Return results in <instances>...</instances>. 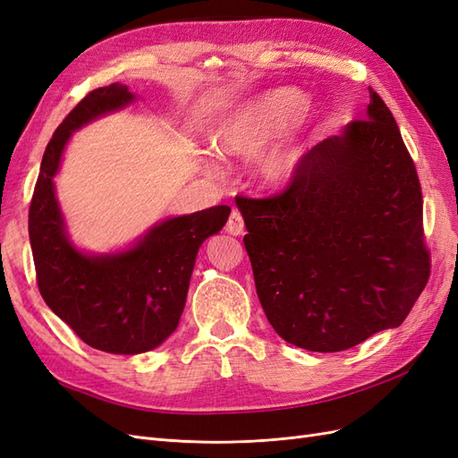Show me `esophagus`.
<instances>
[{
  "mask_svg": "<svg viewBox=\"0 0 458 458\" xmlns=\"http://www.w3.org/2000/svg\"><path fill=\"white\" fill-rule=\"evenodd\" d=\"M225 231L234 234V237L244 233V219H242V214L239 210H233L229 214V219H227V224H225Z\"/></svg>",
  "mask_w": 458,
  "mask_h": 458,
  "instance_id": "1",
  "label": "esophagus"
}]
</instances>
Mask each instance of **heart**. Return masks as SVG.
Instances as JSON below:
<instances>
[{
  "label": "heart",
  "mask_w": 458,
  "mask_h": 458,
  "mask_svg": "<svg viewBox=\"0 0 458 458\" xmlns=\"http://www.w3.org/2000/svg\"><path fill=\"white\" fill-rule=\"evenodd\" d=\"M310 99L294 88H281L263 93L248 101L221 123L216 143L224 155L250 157L256 155L275 137H279L303 116ZM301 157L298 145L276 148L263 160L261 175L269 183H279L294 172Z\"/></svg>",
  "instance_id": "heart-1"
}]
</instances>
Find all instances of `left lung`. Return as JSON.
<instances>
[{"instance_id":"left-lung-1","label":"left lung","mask_w":458,"mask_h":458,"mask_svg":"<svg viewBox=\"0 0 458 458\" xmlns=\"http://www.w3.org/2000/svg\"><path fill=\"white\" fill-rule=\"evenodd\" d=\"M301 155L271 197H237L267 321L310 352H344L405 321L429 279L422 189L392 110Z\"/></svg>"}]
</instances>
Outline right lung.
I'll return each mask as SVG.
<instances>
[{
  "label": "right lung",
  "instance_id": "obj_1",
  "mask_svg": "<svg viewBox=\"0 0 458 458\" xmlns=\"http://www.w3.org/2000/svg\"><path fill=\"white\" fill-rule=\"evenodd\" d=\"M131 99L126 86L113 84L89 91L66 114L46 147L29 210L41 298L81 342L123 355L155 350L177 328L199 248L231 212L221 204L162 221L116 256L89 258L68 242L53 191L63 148L74 130Z\"/></svg>",
  "mask_w": 458,
  "mask_h": 458
}]
</instances>
